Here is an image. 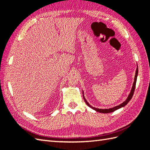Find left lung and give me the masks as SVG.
<instances>
[{
  "instance_id": "1",
  "label": "left lung",
  "mask_w": 150,
  "mask_h": 150,
  "mask_svg": "<svg viewBox=\"0 0 150 150\" xmlns=\"http://www.w3.org/2000/svg\"><path fill=\"white\" fill-rule=\"evenodd\" d=\"M137 75H138V66H137V69H136L135 75V78H134V82H133V86H132V90H131V91H130V93H129V94L128 95V98H127L126 99V100L124 101L122 104L118 105V106H115L113 108H109V109H99V108H94L93 106H91V105L88 103V101L86 100V98L84 97V93H83V91H82V93H83V97H84V100L86 102V104L88 105L89 107H90L93 110L97 111V112H100V113H108L113 112V111H115V110H117L118 109H120V108H122L124 106H125L126 105L129 103V100L132 99V98L133 95V93H134V91H135V85H136V82H137Z\"/></svg>"
}]
</instances>
